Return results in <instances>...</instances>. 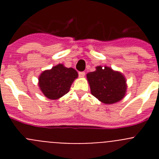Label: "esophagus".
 <instances>
[{"label":"esophagus","instance_id":"34e87169","mask_svg":"<svg viewBox=\"0 0 159 159\" xmlns=\"http://www.w3.org/2000/svg\"><path fill=\"white\" fill-rule=\"evenodd\" d=\"M84 75H85V72L84 71H80L79 72V76L80 77H84Z\"/></svg>","mask_w":159,"mask_h":159}]
</instances>
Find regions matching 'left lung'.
Masks as SVG:
<instances>
[{"label":"left lung","instance_id":"obj_1","mask_svg":"<svg viewBox=\"0 0 159 159\" xmlns=\"http://www.w3.org/2000/svg\"><path fill=\"white\" fill-rule=\"evenodd\" d=\"M87 79L92 95L105 104L119 102L127 92L124 75L107 66H97L95 71L87 74Z\"/></svg>","mask_w":159,"mask_h":159}]
</instances>
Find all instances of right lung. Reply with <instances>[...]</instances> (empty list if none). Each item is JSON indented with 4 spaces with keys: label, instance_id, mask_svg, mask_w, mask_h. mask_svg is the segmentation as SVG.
I'll return each instance as SVG.
<instances>
[{
    "label": "right lung",
    "instance_id": "add662e5",
    "mask_svg": "<svg viewBox=\"0 0 159 159\" xmlns=\"http://www.w3.org/2000/svg\"><path fill=\"white\" fill-rule=\"evenodd\" d=\"M78 73L72 67L59 64L50 70L43 71L39 76V87L42 93L50 99H58L69 92Z\"/></svg>",
    "mask_w": 159,
    "mask_h": 159
}]
</instances>
